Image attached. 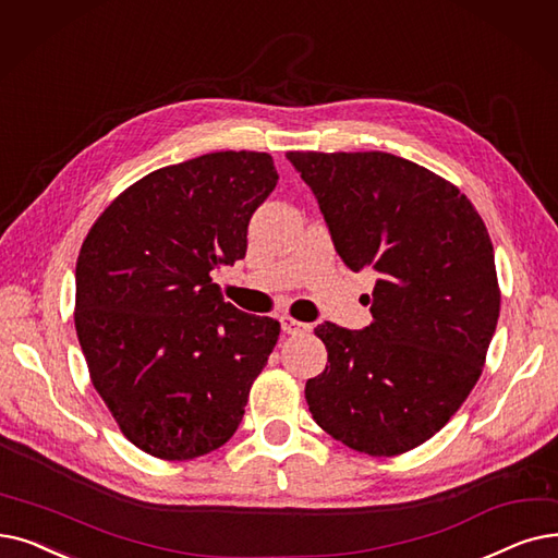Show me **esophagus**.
Returning a JSON list of instances; mask_svg holds the SVG:
<instances>
[{"instance_id": "obj_1", "label": "esophagus", "mask_w": 558, "mask_h": 558, "mask_svg": "<svg viewBox=\"0 0 558 558\" xmlns=\"http://www.w3.org/2000/svg\"><path fill=\"white\" fill-rule=\"evenodd\" d=\"M280 326H282V332H284V335H299V332L310 330L307 324H301V322H296V319H292V317H282V319H280Z\"/></svg>"}]
</instances>
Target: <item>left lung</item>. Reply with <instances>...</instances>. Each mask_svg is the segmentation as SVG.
Returning <instances> with one entry per match:
<instances>
[{
	"label": "left lung",
	"mask_w": 558,
	"mask_h": 558,
	"mask_svg": "<svg viewBox=\"0 0 558 558\" xmlns=\"http://www.w3.org/2000/svg\"><path fill=\"white\" fill-rule=\"evenodd\" d=\"M287 159L339 257L378 271L365 330H314L328 365L305 383L310 413L360 453H405L451 420L483 372L501 303L488 228L463 191L415 161L376 150Z\"/></svg>",
	"instance_id": "left-lung-1"
}]
</instances>
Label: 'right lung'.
I'll return each instance as SVG.
<instances>
[{
  "mask_svg": "<svg viewBox=\"0 0 558 558\" xmlns=\"http://www.w3.org/2000/svg\"><path fill=\"white\" fill-rule=\"evenodd\" d=\"M271 155L209 153L153 171L98 216L77 257L75 328L120 433L161 460L223 447L280 324L223 301L216 266L246 255L276 189Z\"/></svg>",
  "mask_w": 558,
  "mask_h": 558,
  "instance_id": "right-lung-1",
  "label": "right lung"
}]
</instances>
